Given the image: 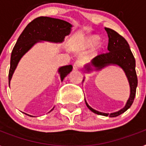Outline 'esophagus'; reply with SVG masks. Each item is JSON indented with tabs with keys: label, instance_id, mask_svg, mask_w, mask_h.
Wrapping results in <instances>:
<instances>
[{
	"label": "esophagus",
	"instance_id": "esophagus-1",
	"mask_svg": "<svg viewBox=\"0 0 146 146\" xmlns=\"http://www.w3.org/2000/svg\"><path fill=\"white\" fill-rule=\"evenodd\" d=\"M80 66H81V63L80 61H76L74 64H73V69L74 70H78L80 68Z\"/></svg>",
	"mask_w": 146,
	"mask_h": 146
}]
</instances>
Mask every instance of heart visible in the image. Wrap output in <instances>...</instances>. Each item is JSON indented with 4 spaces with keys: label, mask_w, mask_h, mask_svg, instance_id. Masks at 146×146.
Returning <instances> with one entry per match:
<instances>
[{
    "label": "heart",
    "mask_w": 146,
    "mask_h": 146,
    "mask_svg": "<svg viewBox=\"0 0 146 146\" xmlns=\"http://www.w3.org/2000/svg\"><path fill=\"white\" fill-rule=\"evenodd\" d=\"M99 42H100V37L98 35H90L83 39L82 44L84 48H89L95 46L98 47Z\"/></svg>",
    "instance_id": "b5f03b06"
}]
</instances>
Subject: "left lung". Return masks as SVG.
<instances>
[{"label": "left lung", "instance_id": "left-lung-1", "mask_svg": "<svg viewBox=\"0 0 146 146\" xmlns=\"http://www.w3.org/2000/svg\"><path fill=\"white\" fill-rule=\"evenodd\" d=\"M105 30L109 37V43H108L109 52L96 56L94 58L92 59L89 64L85 65V70L87 72H90L93 70L98 71L104 67H107L109 65H118V67H120L124 70L128 80L130 88H131L130 98L127 101L126 105L124 108H122L118 112H112L110 114L98 112L97 110H94L87 104L86 100H85L87 107L94 113L100 115L116 117V116L120 115L121 114H122L128 110L134 100L136 90H137V83H138L137 73L135 70L136 61L127 40L112 29L105 28Z\"/></svg>", "mask_w": 146, "mask_h": 146}]
</instances>
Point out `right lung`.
I'll return each instance as SVG.
<instances>
[{
  "mask_svg": "<svg viewBox=\"0 0 146 146\" xmlns=\"http://www.w3.org/2000/svg\"><path fill=\"white\" fill-rule=\"evenodd\" d=\"M71 28L72 25L69 22L46 16L36 18L28 24L19 36L12 51L9 71V85L20 59L32 46L36 42H40V40L62 42L65 36L69 35L70 33ZM72 69V65H67L59 68L58 73H60L61 82L70 73ZM53 109L49 112L52 111Z\"/></svg>",
  "mask_w": 146,
  "mask_h": 146,
  "instance_id": "add662e5",
  "label": "right lung"
}]
</instances>
